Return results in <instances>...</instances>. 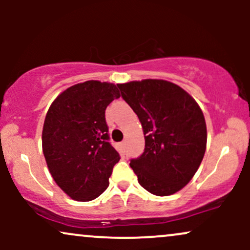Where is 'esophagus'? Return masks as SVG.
I'll return each mask as SVG.
<instances>
[{
  "label": "esophagus",
  "instance_id": "34e87169",
  "mask_svg": "<svg viewBox=\"0 0 250 250\" xmlns=\"http://www.w3.org/2000/svg\"><path fill=\"white\" fill-rule=\"evenodd\" d=\"M119 150L122 151V153H125V142H120L119 143Z\"/></svg>",
  "mask_w": 250,
  "mask_h": 250
}]
</instances>
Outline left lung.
I'll use <instances>...</instances> for the list:
<instances>
[{
	"label": "left lung",
	"mask_w": 250,
	"mask_h": 250,
	"mask_svg": "<svg viewBox=\"0 0 250 250\" xmlns=\"http://www.w3.org/2000/svg\"><path fill=\"white\" fill-rule=\"evenodd\" d=\"M117 87L145 134V151L130 160L139 183L157 196L181 190L199 169L207 146V127L199 104L187 91L165 80Z\"/></svg>",
	"instance_id": "1"
}]
</instances>
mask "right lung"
<instances>
[{"label": "right lung", "instance_id": "add662e5", "mask_svg": "<svg viewBox=\"0 0 250 250\" xmlns=\"http://www.w3.org/2000/svg\"><path fill=\"white\" fill-rule=\"evenodd\" d=\"M119 97L113 83H77L54 100L45 115V162L57 186L73 200L87 202L108 188L120 155L109 143L104 113Z\"/></svg>", "mask_w": 250, "mask_h": 250}]
</instances>
